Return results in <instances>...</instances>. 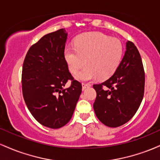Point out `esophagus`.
<instances>
[{"instance_id":"obj_1","label":"esophagus","mask_w":160,"mask_h":160,"mask_svg":"<svg viewBox=\"0 0 160 160\" xmlns=\"http://www.w3.org/2000/svg\"><path fill=\"white\" fill-rule=\"evenodd\" d=\"M90 86H91V84H89V83H82V89H86V88L90 87Z\"/></svg>"}]
</instances>
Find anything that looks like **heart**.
<instances>
[{"mask_svg": "<svg viewBox=\"0 0 160 160\" xmlns=\"http://www.w3.org/2000/svg\"><path fill=\"white\" fill-rule=\"evenodd\" d=\"M123 54L120 40L100 32L86 33L79 36L74 47H66L65 61L71 73H76L85 64L86 67L75 74L79 81H89L98 77L108 79L115 73Z\"/></svg>", "mask_w": 160, "mask_h": 160, "instance_id": "b5f03b06", "label": "heart"}]
</instances>
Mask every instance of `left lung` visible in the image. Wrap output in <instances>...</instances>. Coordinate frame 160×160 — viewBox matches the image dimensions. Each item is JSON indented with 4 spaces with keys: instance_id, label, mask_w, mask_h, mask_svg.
Returning a JSON list of instances; mask_svg holds the SVG:
<instances>
[{
    "instance_id": "1",
    "label": "left lung",
    "mask_w": 160,
    "mask_h": 160,
    "mask_svg": "<svg viewBox=\"0 0 160 160\" xmlns=\"http://www.w3.org/2000/svg\"><path fill=\"white\" fill-rule=\"evenodd\" d=\"M144 71L137 47L127 41L118 68L108 80L94 84L97 96L93 104L95 115L109 127H118L129 121L142 102Z\"/></svg>"
}]
</instances>
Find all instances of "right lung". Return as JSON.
Returning a JSON list of instances; mask_svg holds the SVG:
<instances>
[{"mask_svg": "<svg viewBox=\"0 0 160 160\" xmlns=\"http://www.w3.org/2000/svg\"><path fill=\"white\" fill-rule=\"evenodd\" d=\"M67 38L64 28L46 34L30 47L23 63L25 104L38 122L50 128L69 122L82 92L81 83L72 78L64 56ZM68 79L72 85L64 89Z\"/></svg>", "mask_w": 160, "mask_h": 160, "instance_id": "obj_1", "label": "right lung"}]
</instances>
